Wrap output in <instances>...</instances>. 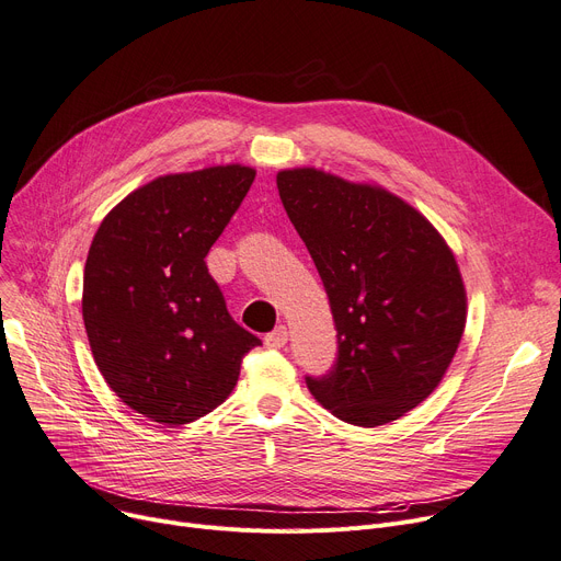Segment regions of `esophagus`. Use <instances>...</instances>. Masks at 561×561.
Here are the masks:
<instances>
[{"label": "esophagus", "mask_w": 561, "mask_h": 561, "mask_svg": "<svg viewBox=\"0 0 561 561\" xmlns=\"http://www.w3.org/2000/svg\"><path fill=\"white\" fill-rule=\"evenodd\" d=\"M285 343H287V329L285 327H278L272 333L264 335V345L268 350H280V347H285Z\"/></svg>", "instance_id": "1"}]
</instances>
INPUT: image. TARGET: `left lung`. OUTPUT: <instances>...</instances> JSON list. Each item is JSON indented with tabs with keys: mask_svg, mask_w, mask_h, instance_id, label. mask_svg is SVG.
I'll return each instance as SVG.
<instances>
[{
	"mask_svg": "<svg viewBox=\"0 0 561 561\" xmlns=\"http://www.w3.org/2000/svg\"><path fill=\"white\" fill-rule=\"evenodd\" d=\"M276 184L339 331V362L306 377L310 393L362 428L405 416L439 387L462 339L467 293L454 251L377 184L318 168L280 170Z\"/></svg>",
	"mask_w": 561,
	"mask_h": 561,
	"instance_id": "1",
	"label": "left lung"
}]
</instances>
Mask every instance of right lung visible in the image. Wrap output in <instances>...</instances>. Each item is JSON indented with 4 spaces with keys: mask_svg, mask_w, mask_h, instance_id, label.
<instances>
[{
    "mask_svg": "<svg viewBox=\"0 0 561 561\" xmlns=\"http://www.w3.org/2000/svg\"><path fill=\"white\" fill-rule=\"evenodd\" d=\"M253 179L239 163L156 176L103 218L89 245V347L124 405L156 423L184 425L216 410L243 354L260 345L230 318L205 262Z\"/></svg>",
    "mask_w": 561,
    "mask_h": 561,
    "instance_id": "obj_1",
    "label": "right lung"
}]
</instances>
